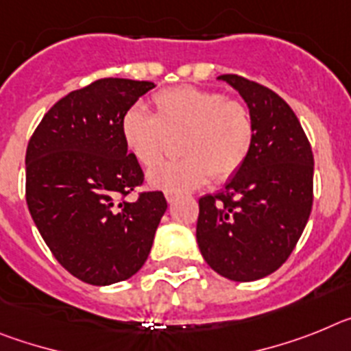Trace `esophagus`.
<instances>
[{"label": "esophagus", "instance_id": "34e87169", "mask_svg": "<svg viewBox=\"0 0 351 351\" xmlns=\"http://www.w3.org/2000/svg\"><path fill=\"white\" fill-rule=\"evenodd\" d=\"M166 199H167V203H169V205H173V203H175V201H176V194L166 193Z\"/></svg>", "mask_w": 351, "mask_h": 351}]
</instances>
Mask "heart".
<instances>
[{
  "instance_id": "1",
  "label": "heart",
  "mask_w": 351,
  "mask_h": 351,
  "mask_svg": "<svg viewBox=\"0 0 351 351\" xmlns=\"http://www.w3.org/2000/svg\"><path fill=\"white\" fill-rule=\"evenodd\" d=\"M155 114L141 104L123 112L120 132L125 148L143 167L162 160L169 139L182 136L180 158L154 167L146 184L171 194L193 193L215 175L226 180L245 164L254 145L251 112L219 91L180 86L158 91Z\"/></svg>"
}]
</instances>
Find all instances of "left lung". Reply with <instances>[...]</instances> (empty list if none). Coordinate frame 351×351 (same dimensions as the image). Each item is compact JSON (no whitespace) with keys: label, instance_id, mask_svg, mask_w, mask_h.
Returning a JSON list of instances; mask_svg holds the SVG:
<instances>
[{"label":"left lung","instance_id":"1","mask_svg":"<svg viewBox=\"0 0 351 351\" xmlns=\"http://www.w3.org/2000/svg\"><path fill=\"white\" fill-rule=\"evenodd\" d=\"M217 79L247 104L254 145L224 189L199 199L196 240L219 276L256 281L288 260L306 228L315 160L302 125L281 97L240 75Z\"/></svg>","mask_w":351,"mask_h":351}]
</instances>
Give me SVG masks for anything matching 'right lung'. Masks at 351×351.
Returning a JSON list of instances; mask_svg holds the SVG:
<instances>
[{"label":"right lung","instance_id":"right-lung-1","mask_svg":"<svg viewBox=\"0 0 351 351\" xmlns=\"http://www.w3.org/2000/svg\"><path fill=\"white\" fill-rule=\"evenodd\" d=\"M150 81L108 77L58 100L26 150V201L60 263L81 281L109 286L145 265L167 208L162 193L127 201L143 169L125 148L123 112Z\"/></svg>","mask_w":351,"mask_h":351}]
</instances>
